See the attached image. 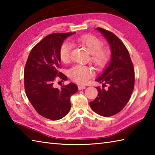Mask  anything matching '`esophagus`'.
<instances>
[{"mask_svg": "<svg viewBox=\"0 0 155 155\" xmlns=\"http://www.w3.org/2000/svg\"><path fill=\"white\" fill-rule=\"evenodd\" d=\"M78 90H83V89H85V88H86V87L83 86V85H78Z\"/></svg>", "mask_w": 155, "mask_h": 155, "instance_id": "obj_1", "label": "esophagus"}]
</instances>
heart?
<instances>
[{
    "label": "heart",
    "instance_id": "b5f03b06",
    "mask_svg": "<svg viewBox=\"0 0 155 155\" xmlns=\"http://www.w3.org/2000/svg\"><path fill=\"white\" fill-rule=\"evenodd\" d=\"M76 43L85 47L91 53V61L97 68H103L110 57V52L107 48H102L103 42L93 35H85L76 38L73 41ZM72 46L65 42L61 45L59 51L61 60L68 62L71 60ZM71 79L79 84H84L93 77V71L90 67L83 65H75L68 71Z\"/></svg>",
    "mask_w": 155,
    "mask_h": 155
}]
</instances>
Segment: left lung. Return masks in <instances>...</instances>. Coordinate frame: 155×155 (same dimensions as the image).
I'll return each mask as SVG.
<instances>
[{
  "mask_svg": "<svg viewBox=\"0 0 155 155\" xmlns=\"http://www.w3.org/2000/svg\"><path fill=\"white\" fill-rule=\"evenodd\" d=\"M96 30L106 38L111 51L109 64L95 81L103 88L96 87L98 96L90 102L92 109L108 117L117 114L129 101L134 85V71L130 54L123 42L113 32L102 28ZM107 86V89L104 87Z\"/></svg>",
  "mask_w": 155,
  "mask_h": 155,
  "instance_id": "left-lung-1",
  "label": "left lung"
}]
</instances>
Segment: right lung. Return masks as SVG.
Here are the masks:
<instances>
[{
  "label": "right lung",
  "mask_w": 155,
  "mask_h": 155,
  "mask_svg": "<svg viewBox=\"0 0 155 155\" xmlns=\"http://www.w3.org/2000/svg\"><path fill=\"white\" fill-rule=\"evenodd\" d=\"M75 32L53 33L47 36L32 48L25 68V89L29 101L37 113L48 119L57 120L70 111V98L78 87L73 83L53 86L56 77H67L59 72V51L62 42Z\"/></svg>",
  "instance_id": "right-lung-1"
}]
</instances>
